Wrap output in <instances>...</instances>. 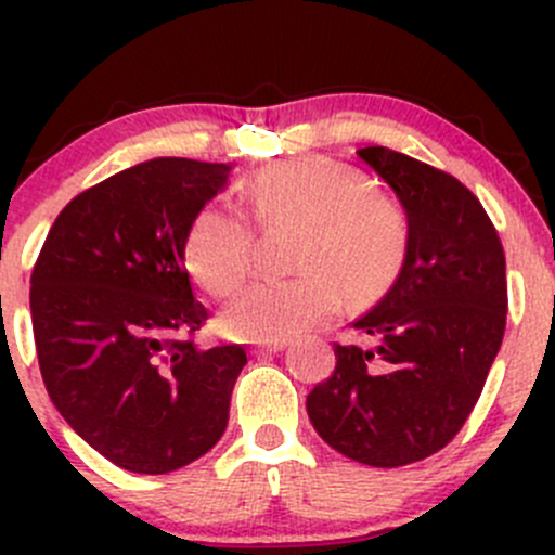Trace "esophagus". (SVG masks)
Segmentation results:
<instances>
[{
	"label": "esophagus",
	"mask_w": 555,
	"mask_h": 555,
	"mask_svg": "<svg viewBox=\"0 0 555 555\" xmlns=\"http://www.w3.org/2000/svg\"><path fill=\"white\" fill-rule=\"evenodd\" d=\"M287 349V340H271V344H257L251 354H276V351Z\"/></svg>",
	"instance_id": "esophagus-1"
}]
</instances>
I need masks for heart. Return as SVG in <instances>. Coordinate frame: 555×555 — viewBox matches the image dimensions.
<instances>
[{
	"label": "heart",
	"mask_w": 555,
	"mask_h": 555,
	"mask_svg": "<svg viewBox=\"0 0 555 555\" xmlns=\"http://www.w3.org/2000/svg\"><path fill=\"white\" fill-rule=\"evenodd\" d=\"M262 228L298 225L295 276L249 284L225 311L222 330L238 340H287L340 311L344 293L371 298L395 279L408 244L400 206L371 193L340 160L298 155L266 166L246 184ZM255 260V231L238 209L209 204L184 236V266L211 298L242 287Z\"/></svg>",
	"instance_id": "b5f03b06"
}]
</instances>
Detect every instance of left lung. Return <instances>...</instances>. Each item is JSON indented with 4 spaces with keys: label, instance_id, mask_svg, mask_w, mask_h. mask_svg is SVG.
Segmentation results:
<instances>
[{
    "label": "left lung",
    "instance_id": "obj_1",
    "mask_svg": "<svg viewBox=\"0 0 555 555\" xmlns=\"http://www.w3.org/2000/svg\"><path fill=\"white\" fill-rule=\"evenodd\" d=\"M408 217L389 293L335 344V371L306 397L319 438L371 467L438 453L473 413L507 319L505 251L480 201L451 173L389 147L357 150Z\"/></svg>",
    "mask_w": 555,
    "mask_h": 555
}]
</instances>
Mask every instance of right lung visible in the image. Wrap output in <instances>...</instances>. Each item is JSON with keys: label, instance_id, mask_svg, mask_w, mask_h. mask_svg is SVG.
I'll return each instance as SVG.
<instances>
[{"label": "right lung", "instance_id": "add662e5", "mask_svg": "<svg viewBox=\"0 0 555 555\" xmlns=\"http://www.w3.org/2000/svg\"><path fill=\"white\" fill-rule=\"evenodd\" d=\"M228 164L153 158L72 198L31 271L44 389L91 449L128 473L164 475L228 427L244 346L198 349L206 322L184 268L193 217Z\"/></svg>", "mask_w": 555, "mask_h": 555}]
</instances>
